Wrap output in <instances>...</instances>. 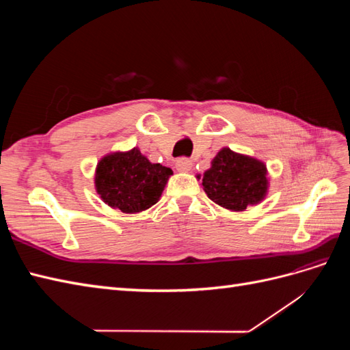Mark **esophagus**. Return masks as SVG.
Returning <instances> with one entry per match:
<instances>
[{"label": "esophagus", "mask_w": 350, "mask_h": 350, "mask_svg": "<svg viewBox=\"0 0 350 350\" xmlns=\"http://www.w3.org/2000/svg\"><path fill=\"white\" fill-rule=\"evenodd\" d=\"M175 167L178 169L179 172H189V171H191V167H193V162L187 157H181V159H178V161H176Z\"/></svg>", "instance_id": "1"}]
</instances>
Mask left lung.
Here are the masks:
<instances>
[{
    "instance_id": "8db88e82",
    "label": "left lung",
    "mask_w": 350,
    "mask_h": 350,
    "mask_svg": "<svg viewBox=\"0 0 350 350\" xmlns=\"http://www.w3.org/2000/svg\"><path fill=\"white\" fill-rule=\"evenodd\" d=\"M207 197L230 211L258 204L269 193V171L260 159L220 149L203 175H197Z\"/></svg>"
}]
</instances>
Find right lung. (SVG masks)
Masks as SVG:
<instances>
[{"mask_svg": "<svg viewBox=\"0 0 350 350\" xmlns=\"http://www.w3.org/2000/svg\"><path fill=\"white\" fill-rule=\"evenodd\" d=\"M174 175L171 167L152 163L139 147L105 154L94 171V189L105 204L134 215L156 204Z\"/></svg>", "mask_w": 350, "mask_h": 350, "instance_id": "add662e5", "label": "right lung"}]
</instances>
